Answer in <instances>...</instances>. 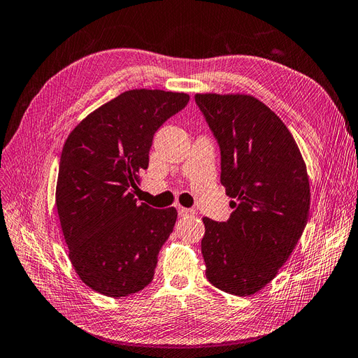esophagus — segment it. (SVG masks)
Instances as JSON below:
<instances>
[{
    "label": "esophagus",
    "instance_id": "esophagus-1",
    "mask_svg": "<svg viewBox=\"0 0 358 358\" xmlns=\"http://www.w3.org/2000/svg\"><path fill=\"white\" fill-rule=\"evenodd\" d=\"M178 214L181 217H186V216H195L196 211L192 210V208H185V207H178Z\"/></svg>",
    "mask_w": 358,
    "mask_h": 358
}]
</instances>
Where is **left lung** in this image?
Wrapping results in <instances>:
<instances>
[{
    "instance_id": "obj_1",
    "label": "left lung",
    "mask_w": 358,
    "mask_h": 358,
    "mask_svg": "<svg viewBox=\"0 0 358 358\" xmlns=\"http://www.w3.org/2000/svg\"><path fill=\"white\" fill-rule=\"evenodd\" d=\"M195 100L220 145V182L234 208L228 222L202 219L206 275L220 291L248 297L297 246L309 219L308 169L288 127L257 97L198 93Z\"/></svg>"
}]
</instances>
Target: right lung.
I'll return each mask as SVG.
<instances>
[{
	"label": "right lung",
	"instance_id": "add662e5",
	"mask_svg": "<svg viewBox=\"0 0 358 358\" xmlns=\"http://www.w3.org/2000/svg\"><path fill=\"white\" fill-rule=\"evenodd\" d=\"M189 101L186 93L130 90L88 114L67 136L55 206L69 259L87 287L118 299L152 280L177 210L138 203L156 130Z\"/></svg>",
	"mask_w": 358,
	"mask_h": 358
}]
</instances>
